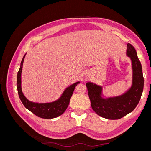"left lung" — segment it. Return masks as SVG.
I'll return each mask as SVG.
<instances>
[{
  "label": "left lung",
  "mask_w": 151,
  "mask_h": 151,
  "mask_svg": "<svg viewBox=\"0 0 151 151\" xmlns=\"http://www.w3.org/2000/svg\"><path fill=\"white\" fill-rule=\"evenodd\" d=\"M127 56L132 62V86L125 93L114 97L103 98V87L88 82L86 84L91 107L100 116L109 120H118L132 112L138 104L144 89L142 65L135 48L127 44Z\"/></svg>",
  "instance_id": "8db88e82"
}]
</instances>
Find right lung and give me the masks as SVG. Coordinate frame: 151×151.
<instances>
[{
    "mask_svg": "<svg viewBox=\"0 0 151 151\" xmlns=\"http://www.w3.org/2000/svg\"><path fill=\"white\" fill-rule=\"evenodd\" d=\"M26 54L22 59L21 66L17 72V89L21 102L24 104L26 108L38 117L45 118V119H51V118L59 116L66 110L76 86L77 84L80 83V82L77 81L67 87L62 94L61 96L56 101L43 103H35L29 101L22 93L21 88V72Z\"/></svg>",
    "mask_w": 151,
    "mask_h": 151,
    "instance_id": "add662e5",
    "label": "right lung"
}]
</instances>
